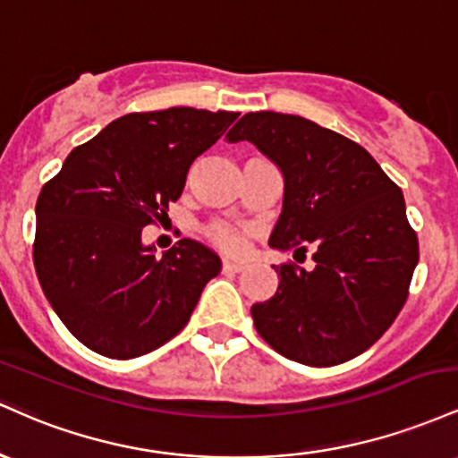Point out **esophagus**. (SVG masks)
<instances>
[{
  "label": "esophagus",
  "mask_w": 458,
  "mask_h": 458,
  "mask_svg": "<svg viewBox=\"0 0 458 458\" xmlns=\"http://www.w3.org/2000/svg\"><path fill=\"white\" fill-rule=\"evenodd\" d=\"M247 269V262H239V260H224V271H233V273H241Z\"/></svg>",
  "instance_id": "34e87169"
}]
</instances>
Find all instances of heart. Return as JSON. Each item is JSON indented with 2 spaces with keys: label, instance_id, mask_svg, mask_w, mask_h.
<instances>
[{
  "label": "heart",
  "instance_id": "heart-1",
  "mask_svg": "<svg viewBox=\"0 0 458 458\" xmlns=\"http://www.w3.org/2000/svg\"><path fill=\"white\" fill-rule=\"evenodd\" d=\"M207 236L215 245L222 247L224 251H230V254L243 250V233L239 228H234V225L211 224L207 228Z\"/></svg>",
  "mask_w": 458,
  "mask_h": 458
}]
</instances>
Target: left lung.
Returning a JSON list of instances; mask_svg holds the SVG:
<instances>
[{
  "mask_svg": "<svg viewBox=\"0 0 458 458\" xmlns=\"http://www.w3.org/2000/svg\"><path fill=\"white\" fill-rule=\"evenodd\" d=\"M225 140L251 141L280 167L284 202L269 245L314 250V269L273 267L277 293L251 306L259 334L306 366L364 353L403 310L418 265L403 191L366 148L301 115L250 112Z\"/></svg>",
  "mask_w": 458,
  "mask_h": 458,
  "instance_id": "8db88e82",
  "label": "left lung"
}]
</instances>
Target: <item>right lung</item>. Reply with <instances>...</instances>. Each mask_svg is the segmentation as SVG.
<instances>
[{"mask_svg":"<svg viewBox=\"0 0 458 458\" xmlns=\"http://www.w3.org/2000/svg\"><path fill=\"white\" fill-rule=\"evenodd\" d=\"M239 118L170 107L127 114L77 146L36 202L34 267L68 331L112 360L159 349L187 325L222 260L181 239L155 256L141 228L181 198L191 163Z\"/></svg>","mask_w":458,"mask_h":458,"instance_id":"add662e5","label":"right lung"}]
</instances>
